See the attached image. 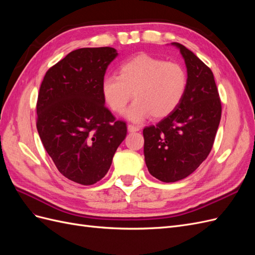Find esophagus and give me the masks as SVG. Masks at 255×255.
Returning a JSON list of instances; mask_svg holds the SVG:
<instances>
[{
    "mask_svg": "<svg viewBox=\"0 0 255 255\" xmlns=\"http://www.w3.org/2000/svg\"><path fill=\"white\" fill-rule=\"evenodd\" d=\"M128 132L134 133V132H138V130L140 129V127L139 126H134V125H128Z\"/></svg>",
    "mask_w": 255,
    "mask_h": 255,
    "instance_id": "34e87169",
    "label": "esophagus"
}]
</instances>
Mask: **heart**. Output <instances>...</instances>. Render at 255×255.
I'll return each instance as SVG.
<instances>
[{
  "label": "heart",
  "mask_w": 255,
  "mask_h": 255,
  "mask_svg": "<svg viewBox=\"0 0 255 255\" xmlns=\"http://www.w3.org/2000/svg\"><path fill=\"white\" fill-rule=\"evenodd\" d=\"M187 84V72L181 64L140 54L122 63L118 76H105L100 89L105 104L115 113L125 110L133 92L135 101L125 116L139 122L149 116L161 119L172 114L181 104Z\"/></svg>",
  "instance_id": "1"
}]
</instances>
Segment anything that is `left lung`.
I'll list each match as a JSON object with an SVG mask.
<instances>
[{
	"label": "left lung",
	"instance_id": "obj_1",
	"mask_svg": "<svg viewBox=\"0 0 255 255\" xmlns=\"http://www.w3.org/2000/svg\"><path fill=\"white\" fill-rule=\"evenodd\" d=\"M180 50L187 68L188 84L177 109L155 126L143 128V153L149 172L172 183L185 179L210 154L221 119V101L214 74L183 44Z\"/></svg>",
	"mask_w": 255,
	"mask_h": 255
}]
</instances>
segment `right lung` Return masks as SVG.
I'll use <instances>...</instances> for the list:
<instances>
[{"label": "right lung", "instance_id": "1", "mask_svg": "<svg viewBox=\"0 0 255 255\" xmlns=\"http://www.w3.org/2000/svg\"><path fill=\"white\" fill-rule=\"evenodd\" d=\"M118 55L114 48L72 51L45 73L37 100V130L58 171L92 185L110 170L127 123L105 107L101 82Z\"/></svg>", "mask_w": 255, "mask_h": 255}]
</instances>
